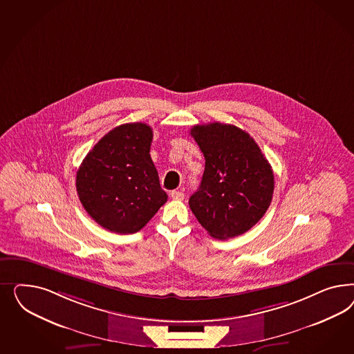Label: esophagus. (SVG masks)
Masks as SVG:
<instances>
[{
    "label": "esophagus",
    "mask_w": 354,
    "mask_h": 354,
    "mask_svg": "<svg viewBox=\"0 0 354 354\" xmlns=\"http://www.w3.org/2000/svg\"><path fill=\"white\" fill-rule=\"evenodd\" d=\"M171 197L174 200H183L184 198V193L180 191H172Z\"/></svg>",
    "instance_id": "1"
}]
</instances>
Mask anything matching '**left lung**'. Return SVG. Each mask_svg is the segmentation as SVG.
Returning a JSON list of instances; mask_svg holds the SVG:
<instances>
[{
	"label": "left lung",
	"mask_w": 354,
	"mask_h": 354,
	"mask_svg": "<svg viewBox=\"0 0 354 354\" xmlns=\"http://www.w3.org/2000/svg\"><path fill=\"white\" fill-rule=\"evenodd\" d=\"M191 135L205 157L203 180L189 198L193 214L215 239L247 232L272 200L270 163L253 138L232 124H197Z\"/></svg>",
	"instance_id": "obj_1"
}]
</instances>
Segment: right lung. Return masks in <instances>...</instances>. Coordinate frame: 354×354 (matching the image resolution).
<instances>
[{
    "mask_svg": "<svg viewBox=\"0 0 354 354\" xmlns=\"http://www.w3.org/2000/svg\"><path fill=\"white\" fill-rule=\"evenodd\" d=\"M151 140L145 123L120 124L97 142L76 172L80 203L111 232H138L167 201L150 157Z\"/></svg>",
    "mask_w": 354,
    "mask_h": 354,
    "instance_id": "add662e5",
    "label": "right lung"
}]
</instances>
